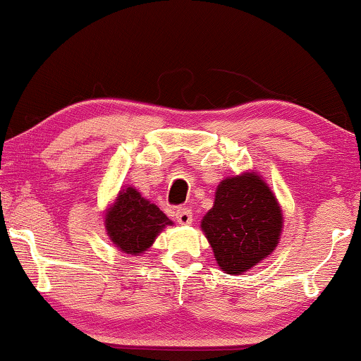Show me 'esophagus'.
Wrapping results in <instances>:
<instances>
[{"label": "esophagus", "mask_w": 361, "mask_h": 361, "mask_svg": "<svg viewBox=\"0 0 361 361\" xmlns=\"http://www.w3.org/2000/svg\"><path fill=\"white\" fill-rule=\"evenodd\" d=\"M175 216H176V221H178L181 226H188V224H191V222H192V212H191L190 207H186V206L178 207Z\"/></svg>", "instance_id": "obj_1"}]
</instances>
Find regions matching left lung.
<instances>
[{
    "mask_svg": "<svg viewBox=\"0 0 361 361\" xmlns=\"http://www.w3.org/2000/svg\"><path fill=\"white\" fill-rule=\"evenodd\" d=\"M201 229L221 270L242 275L280 243L281 207L270 186L255 171H245L221 181Z\"/></svg>",
    "mask_w": 361,
    "mask_h": 361,
    "instance_id": "1",
    "label": "left lung"
}]
</instances>
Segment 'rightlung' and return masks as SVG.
Wrapping results in <instances>:
<instances>
[{
	"label": "right lung",
	"instance_id": "right-lung-1",
	"mask_svg": "<svg viewBox=\"0 0 361 361\" xmlns=\"http://www.w3.org/2000/svg\"><path fill=\"white\" fill-rule=\"evenodd\" d=\"M169 217L152 204L135 188L126 186L119 191L114 204L106 209V232L121 252L139 255L152 247L159 233L171 226Z\"/></svg>",
	"mask_w": 361,
	"mask_h": 361
}]
</instances>
